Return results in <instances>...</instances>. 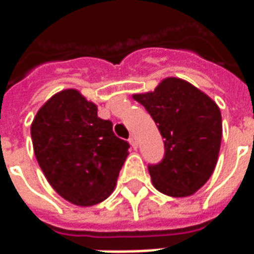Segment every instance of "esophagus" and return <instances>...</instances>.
Instances as JSON below:
<instances>
[{"label":"esophagus","mask_w":254,"mask_h":254,"mask_svg":"<svg viewBox=\"0 0 254 254\" xmlns=\"http://www.w3.org/2000/svg\"><path fill=\"white\" fill-rule=\"evenodd\" d=\"M129 143H130V145H132V148L133 149H136L137 148V138H136V136H130L129 137Z\"/></svg>","instance_id":"obj_1"}]
</instances>
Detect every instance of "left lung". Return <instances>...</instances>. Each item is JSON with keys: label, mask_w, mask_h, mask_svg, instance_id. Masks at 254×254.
I'll return each instance as SVG.
<instances>
[{"label": "left lung", "mask_w": 254, "mask_h": 254, "mask_svg": "<svg viewBox=\"0 0 254 254\" xmlns=\"http://www.w3.org/2000/svg\"><path fill=\"white\" fill-rule=\"evenodd\" d=\"M159 129L165 156L148 165L154 187L171 197L193 194L209 180L222 141V116L209 96L185 80L165 78L154 92L133 95Z\"/></svg>", "instance_id": "1"}]
</instances>
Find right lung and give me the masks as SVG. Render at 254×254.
<instances>
[{
    "mask_svg": "<svg viewBox=\"0 0 254 254\" xmlns=\"http://www.w3.org/2000/svg\"><path fill=\"white\" fill-rule=\"evenodd\" d=\"M31 137L38 163L53 189L76 205L103 201L114 190L127 156V141L96 105L76 89L58 92L36 113Z\"/></svg>",
    "mask_w": 254,
    "mask_h": 254,
    "instance_id": "add662e5",
    "label": "right lung"
}]
</instances>
